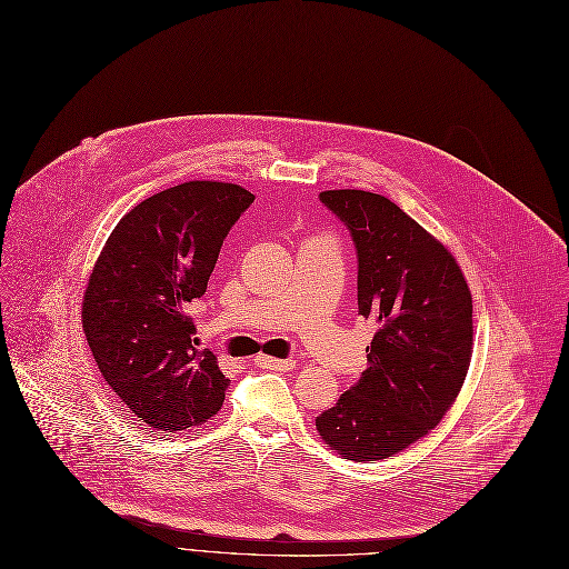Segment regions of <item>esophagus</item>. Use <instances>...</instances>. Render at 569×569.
I'll return each instance as SVG.
<instances>
[{"mask_svg":"<svg viewBox=\"0 0 569 569\" xmlns=\"http://www.w3.org/2000/svg\"><path fill=\"white\" fill-rule=\"evenodd\" d=\"M254 363L259 368H266V370H278V372H287V370H293V361L291 359H273V357H257Z\"/></svg>","mask_w":569,"mask_h":569,"instance_id":"esophagus-1","label":"esophagus"}]
</instances>
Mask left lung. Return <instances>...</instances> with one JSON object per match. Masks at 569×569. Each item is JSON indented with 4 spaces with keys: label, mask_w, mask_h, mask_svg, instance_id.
Wrapping results in <instances>:
<instances>
[{
    "label": "left lung",
    "mask_w": 569,
    "mask_h": 569,
    "mask_svg": "<svg viewBox=\"0 0 569 569\" xmlns=\"http://www.w3.org/2000/svg\"><path fill=\"white\" fill-rule=\"evenodd\" d=\"M359 257V315L377 323L361 380L315 423L349 461H382L436 428L472 357V296L442 242L382 194L329 189Z\"/></svg>",
    "instance_id": "left-lung-1"
}]
</instances>
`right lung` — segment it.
I'll list each match as a JSON object with an SVG mask.
<instances>
[{
  "mask_svg": "<svg viewBox=\"0 0 569 569\" xmlns=\"http://www.w3.org/2000/svg\"><path fill=\"white\" fill-rule=\"evenodd\" d=\"M254 194L189 180L133 206L92 268L83 331L106 385L157 430H187L222 410L229 380L199 349L187 315L201 299L229 229Z\"/></svg>",
  "mask_w": 569,
  "mask_h": 569,
  "instance_id": "1",
  "label": "right lung"
}]
</instances>
